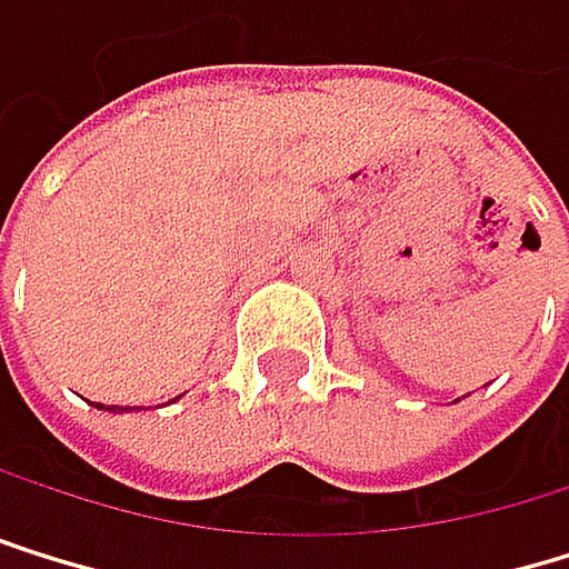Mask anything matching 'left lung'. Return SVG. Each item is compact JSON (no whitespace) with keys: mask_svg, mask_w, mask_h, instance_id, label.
<instances>
[{"mask_svg":"<svg viewBox=\"0 0 569 569\" xmlns=\"http://www.w3.org/2000/svg\"><path fill=\"white\" fill-rule=\"evenodd\" d=\"M453 402H461V399H453Z\"/></svg>","mask_w":569,"mask_h":569,"instance_id":"8db88e82","label":"left lung"}]
</instances>
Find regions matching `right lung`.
I'll list each match as a JSON object with an SVG mask.
<instances>
[{"label": "right lung", "mask_w": 569, "mask_h": 569, "mask_svg": "<svg viewBox=\"0 0 569 569\" xmlns=\"http://www.w3.org/2000/svg\"><path fill=\"white\" fill-rule=\"evenodd\" d=\"M180 399V396H177ZM98 409H108V412H126V409H142V406H101L98 402Z\"/></svg>", "instance_id": "right-lung-1"}]
</instances>
